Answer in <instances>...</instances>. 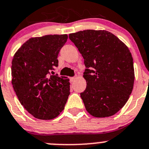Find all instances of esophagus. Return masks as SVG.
Here are the masks:
<instances>
[{
    "mask_svg": "<svg viewBox=\"0 0 149 149\" xmlns=\"http://www.w3.org/2000/svg\"><path fill=\"white\" fill-rule=\"evenodd\" d=\"M70 82H73L75 80H76V77H71L70 79Z\"/></svg>",
    "mask_w": 149,
    "mask_h": 149,
    "instance_id": "esophagus-1",
    "label": "esophagus"
}]
</instances>
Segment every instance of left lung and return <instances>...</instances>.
Returning a JSON list of instances; mask_svg holds the SVG:
<instances>
[{"label":"left lung","instance_id":"8db88e82","mask_svg":"<svg viewBox=\"0 0 149 149\" xmlns=\"http://www.w3.org/2000/svg\"><path fill=\"white\" fill-rule=\"evenodd\" d=\"M84 59L86 88L81 93L87 112L107 118L123 107L133 91V57L118 37L106 30L87 29L69 34Z\"/></svg>","mask_w":149,"mask_h":149}]
</instances>
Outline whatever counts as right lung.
<instances>
[{"mask_svg":"<svg viewBox=\"0 0 149 149\" xmlns=\"http://www.w3.org/2000/svg\"><path fill=\"white\" fill-rule=\"evenodd\" d=\"M67 40V34L31 37L13 55V89L24 109L37 119L57 118L70 94L68 77L50 74L58 66V53Z\"/></svg>","mask_w":149,"mask_h":149,"instance_id":"obj_1","label":"right lung"}]
</instances>
